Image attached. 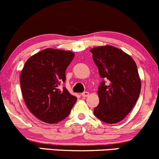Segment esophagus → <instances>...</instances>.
I'll return each mask as SVG.
<instances>
[{
    "label": "esophagus",
    "instance_id": "esophagus-1",
    "mask_svg": "<svg viewBox=\"0 0 159 159\" xmlns=\"http://www.w3.org/2000/svg\"><path fill=\"white\" fill-rule=\"evenodd\" d=\"M89 92H83V93H82V96L83 97H87L89 96Z\"/></svg>",
    "mask_w": 159,
    "mask_h": 159
}]
</instances>
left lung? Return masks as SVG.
Listing matches in <instances>:
<instances>
[{"instance_id": "obj_1", "label": "left lung", "mask_w": 159, "mask_h": 159, "mask_svg": "<svg viewBox=\"0 0 159 159\" xmlns=\"http://www.w3.org/2000/svg\"><path fill=\"white\" fill-rule=\"evenodd\" d=\"M102 81L99 104L94 108L97 118L116 124L127 115L139 98L141 81L134 59L120 49L106 45L90 50Z\"/></svg>"}]
</instances>
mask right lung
Instances as JSON below:
<instances>
[{"instance_id":"right-lung-1","label":"right lung","mask_w":159,"mask_h":159,"mask_svg":"<svg viewBox=\"0 0 159 159\" xmlns=\"http://www.w3.org/2000/svg\"><path fill=\"white\" fill-rule=\"evenodd\" d=\"M73 57L69 51L47 48L25 62L20 75L22 94L29 110L39 120L48 124L64 120L77 100L65 87L59 89Z\"/></svg>"}]
</instances>
